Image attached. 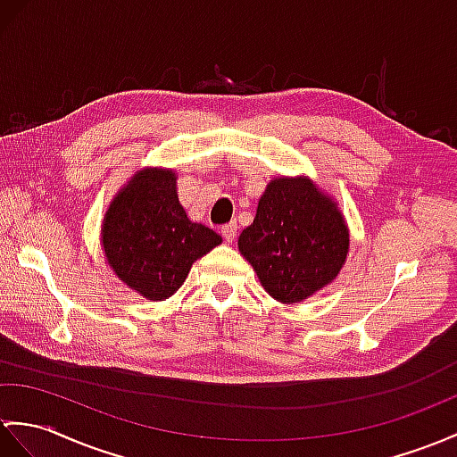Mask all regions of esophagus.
Masks as SVG:
<instances>
[{
  "label": "esophagus",
  "mask_w": 457,
  "mask_h": 457,
  "mask_svg": "<svg viewBox=\"0 0 457 457\" xmlns=\"http://www.w3.org/2000/svg\"><path fill=\"white\" fill-rule=\"evenodd\" d=\"M221 236H224L226 243H233V239H236V236H237V224H236V221H231V224L221 228Z\"/></svg>",
  "instance_id": "obj_1"
}]
</instances>
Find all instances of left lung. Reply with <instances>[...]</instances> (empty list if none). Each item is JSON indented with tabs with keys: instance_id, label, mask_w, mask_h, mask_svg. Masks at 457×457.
<instances>
[{
	"instance_id": "1",
	"label": "left lung",
	"mask_w": 457,
	"mask_h": 457,
	"mask_svg": "<svg viewBox=\"0 0 457 457\" xmlns=\"http://www.w3.org/2000/svg\"><path fill=\"white\" fill-rule=\"evenodd\" d=\"M237 247L269 295L300 303L338 277L350 233L333 196L310 177H277L264 188Z\"/></svg>"
}]
</instances>
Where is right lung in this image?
<instances>
[{
	"label": "right lung",
	"mask_w": 457,
	"mask_h": 457,
	"mask_svg": "<svg viewBox=\"0 0 457 457\" xmlns=\"http://www.w3.org/2000/svg\"><path fill=\"white\" fill-rule=\"evenodd\" d=\"M221 237L188 218L173 169L144 167L104 212L101 247L112 272L145 300L163 302L183 286L190 267Z\"/></svg>",
	"instance_id": "right-lung-1"
}]
</instances>
